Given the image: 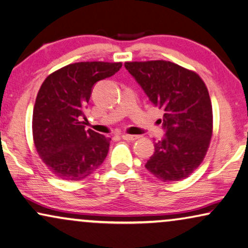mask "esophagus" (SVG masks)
<instances>
[{"label": "esophagus", "instance_id": "1", "mask_svg": "<svg viewBox=\"0 0 248 248\" xmlns=\"http://www.w3.org/2000/svg\"><path fill=\"white\" fill-rule=\"evenodd\" d=\"M121 137H123V139H124V140L134 141V140H136V139L139 138V136H137V135H127V134H124L123 136H121Z\"/></svg>", "mask_w": 248, "mask_h": 248}]
</instances>
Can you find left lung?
Segmentation results:
<instances>
[{
	"instance_id": "left-lung-1",
	"label": "left lung",
	"mask_w": 248,
	"mask_h": 248,
	"mask_svg": "<svg viewBox=\"0 0 248 248\" xmlns=\"http://www.w3.org/2000/svg\"><path fill=\"white\" fill-rule=\"evenodd\" d=\"M124 67L155 107L164 111L165 131L145 167L163 182L186 179L207 154L212 107L197 73L166 61L128 62Z\"/></svg>"
}]
</instances>
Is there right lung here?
Listing matches in <instances>:
<instances>
[{
  "label": "right lung",
  "mask_w": 248,
  "mask_h": 248,
  "mask_svg": "<svg viewBox=\"0 0 248 248\" xmlns=\"http://www.w3.org/2000/svg\"><path fill=\"white\" fill-rule=\"evenodd\" d=\"M121 66L75 62L54 72L41 85L33 108V141L43 162L61 179H85L106 159L111 139L85 130L82 120L94 85L116 74Z\"/></svg>",
  "instance_id": "add662e5"
}]
</instances>
